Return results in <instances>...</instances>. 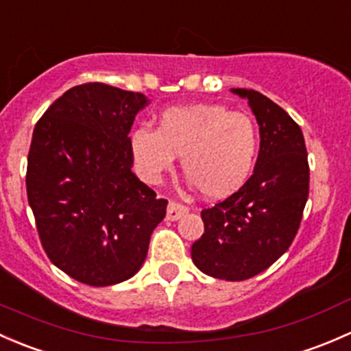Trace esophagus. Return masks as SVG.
<instances>
[{
    "label": "esophagus",
    "instance_id": "1",
    "mask_svg": "<svg viewBox=\"0 0 351 351\" xmlns=\"http://www.w3.org/2000/svg\"><path fill=\"white\" fill-rule=\"evenodd\" d=\"M189 213V208L184 204H180V202L177 201H171L167 206V219H171V221H177V219L182 218L184 215H187Z\"/></svg>",
    "mask_w": 351,
    "mask_h": 351
}]
</instances>
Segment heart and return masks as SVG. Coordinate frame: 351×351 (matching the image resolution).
<instances>
[{
    "mask_svg": "<svg viewBox=\"0 0 351 351\" xmlns=\"http://www.w3.org/2000/svg\"><path fill=\"white\" fill-rule=\"evenodd\" d=\"M130 150L140 176L158 184L180 155L184 174L206 197L221 199L248 180L258 154V130L243 111L215 103L172 106L162 111L157 130L138 126Z\"/></svg>",
    "mask_w": 351,
    "mask_h": 351,
    "instance_id": "b5f03b06",
    "label": "heart"
}]
</instances>
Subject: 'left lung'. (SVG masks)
Wrapping results in <instances>:
<instances>
[{"mask_svg": "<svg viewBox=\"0 0 351 351\" xmlns=\"http://www.w3.org/2000/svg\"><path fill=\"white\" fill-rule=\"evenodd\" d=\"M248 99L260 126L254 174L213 208L202 209L204 233L193 262L215 279L245 280L269 269L295 238L309 196L304 136L287 113L254 89H231Z\"/></svg>", "mask_w": 351, "mask_h": 351, "instance_id": "obj_1", "label": "left lung"}]
</instances>
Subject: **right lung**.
Here are the masks:
<instances>
[{
    "instance_id": "add662e5",
    "label": "right lung",
    "mask_w": 351,
    "mask_h": 351,
    "mask_svg": "<svg viewBox=\"0 0 351 351\" xmlns=\"http://www.w3.org/2000/svg\"><path fill=\"white\" fill-rule=\"evenodd\" d=\"M149 104L103 82L74 86L37 121L27 196L50 262L82 284L135 276L167 201L132 172L130 130Z\"/></svg>"
}]
</instances>
